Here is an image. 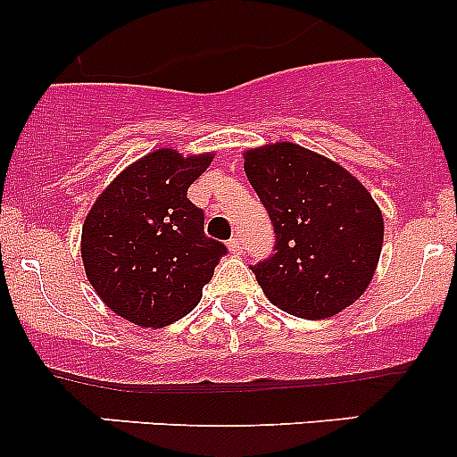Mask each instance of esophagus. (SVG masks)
<instances>
[{"instance_id": "1", "label": "esophagus", "mask_w": 457, "mask_h": 457, "mask_svg": "<svg viewBox=\"0 0 457 457\" xmlns=\"http://www.w3.org/2000/svg\"><path fill=\"white\" fill-rule=\"evenodd\" d=\"M229 252H232V254H241V252H243L241 238H238L237 234H234V237L229 238Z\"/></svg>"}]
</instances>
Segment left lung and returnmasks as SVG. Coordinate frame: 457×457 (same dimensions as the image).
<instances>
[{
  "label": "left lung",
  "mask_w": 457,
  "mask_h": 457,
  "mask_svg": "<svg viewBox=\"0 0 457 457\" xmlns=\"http://www.w3.org/2000/svg\"><path fill=\"white\" fill-rule=\"evenodd\" d=\"M245 174L276 232L250 265L265 296L298 318H329L362 296L382 250L376 201L343 165L280 141L245 152Z\"/></svg>",
  "instance_id": "8db88e82"
}]
</instances>
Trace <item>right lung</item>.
I'll return each mask as SVG.
<instances>
[{
  "label": "right lung",
  "mask_w": 457,
  "mask_h": 457,
  "mask_svg": "<svg viewBox=\"0 0 457 457\" xmlns=\"http://www.w3.org/2000/svg\"><path fill=\"white\" fill-rule=\"evenodd\" d=\"M214 154L154 150L123 170L95 201L81 229L86 276L101 301L139 327H165L199 305L228 252L205 237L187 199Z\"/></svg>",
  "instance_id": "add662e5"
}]
</instances>
